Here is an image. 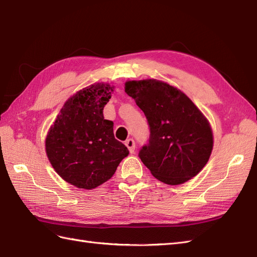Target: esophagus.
Segmentation results:
<instances>
[{
  "label": "esophagus",
  "mask_w": 257,
  "mask_h": 257,
  "mask_svg": "<svg viewBox=\"0 0 257 257\" xmlns=\"http://www.w3.org/2000/svg\"><path fill=\"white\" fill-rule=\"evenodd\" d=\"M124 144H126V147L128 148L129 152H130L131 154L135 153V150H136V143H135V141H134L133 139H128L126 142H124Z\"/></svg>",
  "instance_id": "esophagus-1"
}]
</instances>
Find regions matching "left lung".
Listing matches in <instances>:
<instances>
[{
  "label": "left lung",
  "instance_id": "obj_1",
  "mask_svg": "<svg viewBox=\"0 0 257 257\" xmlns=\"http://www.w3.org/2000/svg\"><path fill=\"white\" fill-rule=\"evenodd\" d=\"M124 92L146 115L149 142L139 157L156 179L170 186L193 178L213 150L208 120L177 88L155 79L127 81Z\"/></svg>",
  "mask_w": 257,
  "mask_h": 257
}]
</instances>
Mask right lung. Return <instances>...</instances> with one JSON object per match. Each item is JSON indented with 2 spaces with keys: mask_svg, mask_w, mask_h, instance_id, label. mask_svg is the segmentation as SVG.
<instances>
[{
  "mask_svg": "<svg viewBox=\"0 0 257 257\" xmlns=\"http://www.w3.org/2000/svg\"><path fill=\"white\" fill-rule=\"evenodd\" d=\"M111 92L103 82L78 91L66 101L45 139L55 172L77 188L91 190L107 181L129 154L115 139L114 122L103 116Z\"/></svg>",
  "mask_w": 257,
  "mask_h": 257,
  "instance_id": "obj_1",
  "label": "right lung"
}]
</instances>
